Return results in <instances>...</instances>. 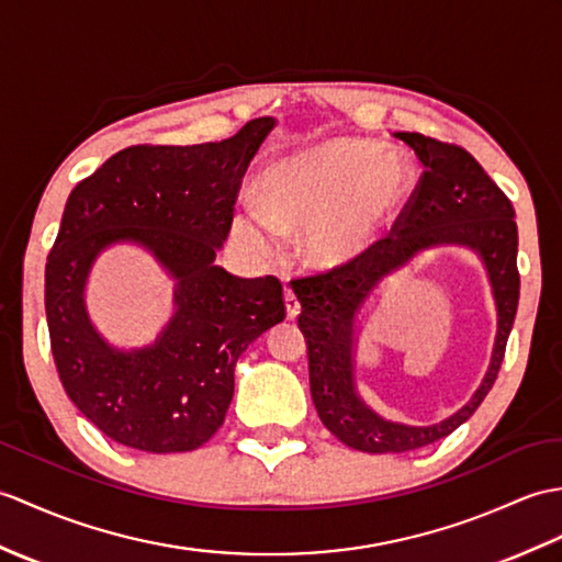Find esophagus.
<instances>
[{"mask_svg": "<svg viewBox=\"0 0 562 562\" xmlns=\"http://www.w3.org/2000/svg\"><path fill=\"white\" fill-rule=\"evenodd\" d=\"M284 306H286V318L290 321H294L299 316V311H302V304H299L292 286H284Z\"/></svg>", "mask_w": 562, "mask_h": 562, "instance_id": "obj_1", "label": "esophagus"}]
</instances>
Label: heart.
Instances as JSON below:
<instances>
[{
	"label": "heart",
	"instance_id": "b5f03b06",
	"mask_svg": "<svg viewBox=\"0 0 562 562\" xmlns=\"http://www.w3.org/2000/svg\"><path fill=\"white\" fill-rule=\"evenodd\" d=\"M409 165L367 138H333L263 175V203L234 217L241 239L270 249L280 232H306L308 263L333 268L367 254L409 184Z\"/></svg>",
	"mask_w": 562,
	"mask_h": 562
}]
</instances>
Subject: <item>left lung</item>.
Returning <instances> with one entry per match:
<instances>
[{
	"label": "left lung",
	"instance_id": "1",
	"mask_svg": "<svg viewBox=\"0 0 562 562\" xmlns=\"http://www.w3.org/2000/svg\"><path fill=\"white\" fill-rule=\"evenodd\" d=\"M416 153L424 175L385 239L367 254L321 276L292 282L302 304L299 328L308 345V383L323 426L361 452H407L430 446L462 426L498 378L510 337L517 299V222L510 199L472 155L454 143L400 132ZM460 243L485 260L499 308V333L492 367L465 407L434 427H407L378 417L356 393L353 335L356 313L385 274L406 265L419 250Z\"/></svg>",
	"mask_w": 562,
	"mask_h": 562
}]
</instances>
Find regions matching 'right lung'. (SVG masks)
<instances>
[{
  "label": "right lung",
  "mask_w": 562,
  "mask_h": 562,
  "mask_svg": "<svg viewBox=\"0 0 562 562\" xmlns=\"http://www.w3.org/2000/svg\"><path fill=\"white\" fill-rule=\"evenodd\" d=\"M272 126L258 116L220 143L124 148L69 193L45 266L49 345L67 395L114 442L158 454L201 448L225 422L241 351L284 318L278 278L215 266ZM120 240L143 245L178 280L173 318L140 350L112 348L85 311L89 268Z\"/></svg>",
  "instance_id": "add662e5"
}]
</instances>
